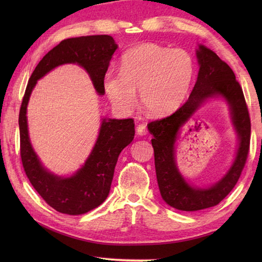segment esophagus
Wrapping results in <instances>:
<instances>
[{"instance_id": "esophagus-1", "label": "esophagus", "mask_w": 262, "mask_h": 262, "mask_svg": "<svg viewBox=\"0 0 262 262\" xmlns=\"http://www.w3.org/2000/svg\"><path fill=\"white\" fill-rule=\"evenodd\" d=\"M137 132L140 134V136H145V134L147 133L146 125L143 124V123H140V124L137 126Z\"/></svg>"}]
</instances>
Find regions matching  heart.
Segmentation results:
<instances>
[{"instance_id": "b5f03b06", "label": "heart", "mask_w": 262, "mask_h": 262, "mask_svg": "<svg viewBox=\"0 0 262 262\" xmlns=\"http://www.w3.org/2000/svg\"><path fill=\"white\" fill-rule=\"evenodd\" d=\"M195 63L185 49L144 43L123 54L119 74L108 72L104 90L113 105L123 113L136 107V92L141 104L154 116L177 110L188 96Z\"/></svg>"}]
</instances>
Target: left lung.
I'll use <instances>...</instances> for the list:
<instances>
[{"label": "left lung", "instance_id": "left-lung-1", "mask_svg": "<svg viewBox=\"0 0 262 262\" xmlns=\"http://www.w3.org/2000/svg\"><path fill=\"white\" fill-rule=\"evenodd\" d=\"M200 69L198 80L188 100L168 117L147 124L153 134L155 170L158 188L164 201L181 211H199L219 204L232 191L247 161L250 145V117L242 86L233 70L216 53L199 46L196 51ZM215 94L223 96L231 107L240 147L233 166L223 180L208 189L190 187L181 177L173 158V145L180 126L204 100Z\"/></svg>", "mask_w": 262, "mask_h": 262}]
</instances>
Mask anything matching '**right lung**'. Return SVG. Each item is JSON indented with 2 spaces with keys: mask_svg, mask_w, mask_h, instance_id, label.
I'll list each match as a JSON object with an SVG mask.
<instances>
[{
  "mask_svg": "<svg viewBox=\"0 0 262 262\" xmlns=\"http://www.w3.org/2000/svg\"><path fill=\"white\" fill-rule=\"evenodd\" d=\"M117 48L114 38L108 35L64 39L38 63L24 94L18 117L23 167L36 191L60 213L84 214L106 200L119 154L134 138V120L132 118L104 119L96 144L85 165L74 176L60 178L43 169L30 145L26 118L30 93L39 78L55 67L77 63L89 72L97 93L104 95V77Z\"/></svg>",
  "mask_w": 262,
  "mask_h": 262,
  "instance_id": "right-lung-1",
  "label": "right lung"
}]
</instances>
